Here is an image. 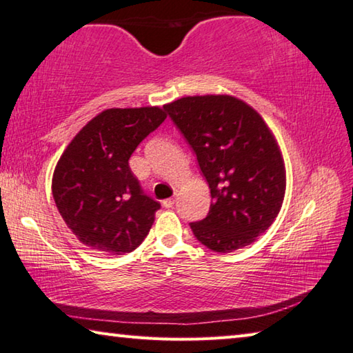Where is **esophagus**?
Returning <instances> with one entry per match:
<instances>
[{
	"instance_id": "obj_1",
	"label": "esophagus",
	"mask_w": 353,
	"mask_h": 353,
	"mask_svg": "<svg viewBox=\"0 0 353 353\" xmlns=\"http://www.w3.org/2000/svg\"><path fill=\"white\" fill-rule=\"evenodd\" d=\"M174 202H176L174 198H168V199H165V201L162 202V205H163L165 208H171L172 205H174Z\"/></svg>"
}]
</instances>
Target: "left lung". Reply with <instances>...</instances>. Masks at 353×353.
I'll list each match as a JSON object with an SVG mask.
<instances>
[{"instance_id":"left-lung-1","label":"left lung","mask_w":353,"mask_h":353,"mask_svg":"<svg viewBox=\"0 0 353 353\" xmlns=\"http://www.w3.org/2000/svg\"><path fill=\"white\" fill-rule=\"evenodd\" d=\"M165 109L193 148L210 187L207 216L191 223L214 252H232L265 234L282 208L285 162L260 113L230 94L185 97Z\"/></svg>"}]
</instances>
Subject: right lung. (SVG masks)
Returning <instances> with one entry per match:
<instances>
[{
    "instance_id": "right-lung-1",
    "label": "right lung",
    "mask_w": 353,
    "mask_h": 353,
    "mask_svg": "<svg viewBox=\"0 0 353 353\" xmlns=\"http://www.w3.org/2000/svg\"><path fill=\"white\" fill-rule=\"evenodd\" d=\"M165 118V107L107 109L61 155L52 174V198L65 224L87 248L123 255L149 234L160 204L143 193L129 159Z\"/></svg>"
}]
</instances>
